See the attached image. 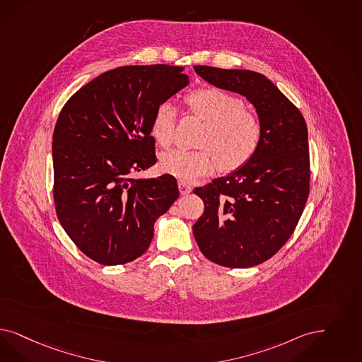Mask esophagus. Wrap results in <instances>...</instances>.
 Here are the masks:
<instances>
[{"label":"esophagus","mask_w":362,"mask_h":362,"mask_svg":"<svg viewBox=\"0 0 362 362\" xmlns=\"http://www.w3.org/2000/svg\"><path fill=\"white\" fill-rule=\"evenodd\" d=\"M179 191H180V195H188L192 191V187L183 182H179Z\"/></svg>","instance_id":"obj_1"}]
</instances>
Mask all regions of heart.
I'll return each mask as SVG.
<instances>
[{"mask_svg":"<svg viewBox=\"0 0 362 362\" xmlns=\"http://www.w3.org/2000/svg\"><path fill=\"white\" fill-rule=\"evenodd\" d=\"M186 105L204 127L199 146L202 150L167 151L160 156L159 168L182 182H194L211 174L218 164L225 171L243 167L255 156L262 140L259 117L247 108L245 101L219 88H203L189 93ZM176 110L168 101L159 104L151 122V135L167 147L174 136Z\"/></svg>","mask_w":362,"mask_h":362,"instance_id":"heart-1","label":"heart"}]
</instances>
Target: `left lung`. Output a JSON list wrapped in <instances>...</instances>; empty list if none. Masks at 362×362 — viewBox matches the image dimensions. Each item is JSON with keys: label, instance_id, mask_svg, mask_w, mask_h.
<instances>
[{"label": "left lung", "instance_id": "left-lung-1", "mask_svg": "<svg viewBox=\"0 0 362 362\" xmlns=\"http://www.w3.org/2000/svg\"><path fill=\"white\" fill-rule=\"evenodd\" d=\"M211 86L249 100L262 124L255 156L194 189L204 212L192 226L202 254L226 267L272 258L298 223L309 195L308 127L298 108L266 76L247 69L195 65Z\"/></svg>", "mask_w": 362, "mask_h": 362}]
</instances>
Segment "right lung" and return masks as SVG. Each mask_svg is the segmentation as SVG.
<instances>
[{"label": "right lung", "mask_w": 362, "mask_h": 362, "mask_svg": "<svg viewBox=\"0 0 362 362\" xmlns=\"http://www.w3.org/2000/svg\"><path fill=\"white\" fill-rule=\"evenodd\" d=\"M182 66L128 65L95 77L64 105L53 132L54 204L76 246L113 266L144 254L176 179L132 177L156 163L151 122L189 83Z\"/></svg>", "instance_id": "obj_1"}]
</instances>
